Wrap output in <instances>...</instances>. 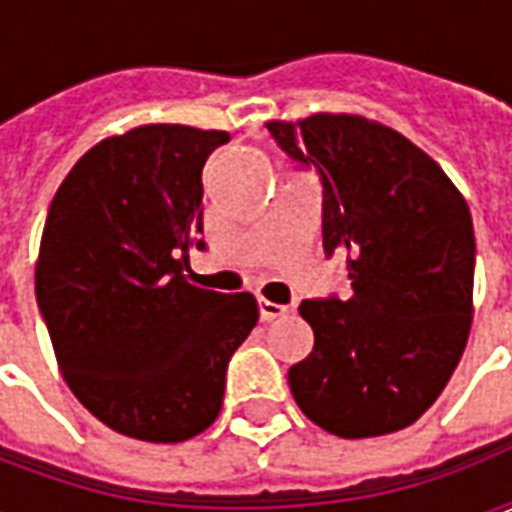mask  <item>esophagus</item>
Returning a JSON list of instances; mask_svg holds the SVG:
<instances>
[{"label":"esophagus","mask_w":512,"mask_h":512,"mask_svg":"<svg viewBox=\"0 0 512 512\" xmlns=\"http://www.w3.org/2000/svg\"><path fill=\"white\" fill-rule=\"evenodd\" d=\"M257 304H260V318H263V321H274V318H282V315L288 312L285 304H274V301L268 299H260Z\"/></svg>","instance_id":"obj_1"}]
</instances>
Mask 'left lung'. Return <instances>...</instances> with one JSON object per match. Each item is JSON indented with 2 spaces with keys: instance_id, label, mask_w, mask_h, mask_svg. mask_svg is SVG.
I'll return each instance as SVG.
<instances>
[{
  "instance_id": "left-lung-1",
  "label": "left lung",
  "mask_w": 512,
  "mask_h": 512,
  "mask_svg": "<svg viewBox=\"0 0 512 512\" xmlns=\"http://www.w3.org/2000/svg\"><path fill=\"white\" fill-rule=\"evenodd\" d=\"M323 180V252L348 263V299L301 301L315 332L290 392L340 439L417 422L461 362L472 329L474 227L444 169L395 128L362 115L266 123Z\"/></svg>"
}]
</instances>
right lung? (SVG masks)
I'll return each mask as SVG.
<instances>
[{
	"instance_id": "obj_1",
	"label": "right lung",
	"mask_w": 512,
	"mask_h": 512,
	"mask_svg": "<svg viewBox=\"0 0 512 512\" xmlns=\"http://www.w3.org/2000/svg\"><path fill=\"white\" fill-rule=\"evenodd\" d=\"M227 131L150 123L101 139L51 200L35 296L65 384L128 439L178 444L211 428L227 362L255 329L252 293L191 285L202 167Z\"/></svg>"
}]
</instances>
